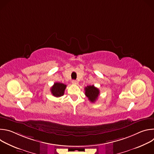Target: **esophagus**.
I'll use <instances>...</instances> for the list:
<instances>
[{
    "label": "esophagus",
    "instance_id": "esophagus-1",
    "mask_svg": "<svg viewBox=\"0 0 154 154\" xmlns=\"http://www.w3.org/2000/svg\"><path fill=\"white\" fill-rule=\"evenodd\" d=\"M72 83L73 84L76 85V84H77V83H78V82H77V80H73L72 81Z\"/></svg>",
    "mask_w": 154,
    "mask_h": 154
}]
</instances>
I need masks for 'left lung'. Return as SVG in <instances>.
Masks as SVG:
<instances>
[{"label":"left lung","instance_id":"1","mask_svg":"<svg viewBox=\"0 0 154 154\" xmlns=\"http://www.w3.org/2000/svg\"><path fill=\"white\" fill-rule=\"evenodd\" d=\"M85 95L91 102H95L99 95V90L94 85H89L85 87Z\"/></svg>","mask_w":154,"mask_h":154}]
</instances>
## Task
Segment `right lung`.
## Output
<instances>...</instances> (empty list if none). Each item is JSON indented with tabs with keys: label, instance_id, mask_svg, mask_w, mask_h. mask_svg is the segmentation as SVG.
Wrapping results in <instances>:
<instances>
[{
	"label": "right lung",
	"instance_id": "add662e5",
	"mask_svg": "<svg viewBox=\"0 0 154 154\" xmlns=\"http://www.w3.org/2000/svg\"><path fill=\"white\" fill-rule=\"evenodd\" d=\"M66 88V85L61 83L56 82L52 86L51 88V91L54 96L58 97L64 95Z\"/></svg>",
	"mask_w": 154,
	"mask_h": 154
}]
</instances>
